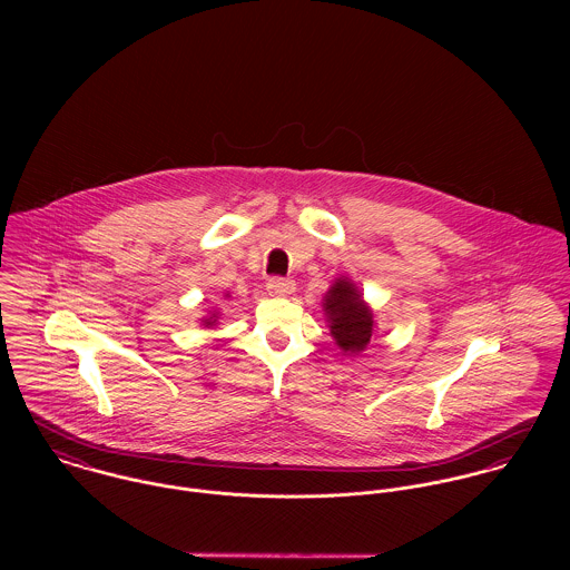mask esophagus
Masks as SVG:
<instances>
[{"label":"esophagus","instance_id":"obj_1","mask_svg":"<svg viewBox=\"0 0 570 570\" xmlns=\"http://www.w3.org/2000/svg\"><path fill=\"white\" fill-rule=\"evenodd\" d=\"M267 292L274 296H285L294 292V281L292 278H283V276H274L267 281Z\"/></svg>","mask_w":570,"mask_h":570}]
</instances>
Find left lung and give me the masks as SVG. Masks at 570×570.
I'll return each mask as SVG.
<instances>
[{"label":"left lung","mask_w":570,"mask_h":570,"mask_svg":"<svg viewBox=\"0 0 570 570\" xmlns=\"http://www.w3.org/2000/svg\"><path fill=\"white\" fill-rule=\"evenodd\" d=\"M325 312L337 346L351 353L364 351L373 335V316L348 281H335L326 292Z\"/></svg>","instance_id":"1"}]
</instances>
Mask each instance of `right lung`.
Wrapping results in <instances>:
<instances>
[{
  "mask_svg": "<svg viewBox=\"0 0 570 570\" xmlns=\"http://www.w3.org/2000/svg\"><path fill=\"white\" fill-rule=\"evenodd\" d=\"M206 325H213V323H210V321H208V323H206Z\"/></svg>",
  "mask_w": 570,
  "mask_h": 570,
  "instance_id": "1",
  "label": "right lung"
}]
</instances>
